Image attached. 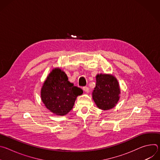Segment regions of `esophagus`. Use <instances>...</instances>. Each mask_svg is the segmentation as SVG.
<instances>
[{"label": "esophagus", "mask_w": 160, "mask_h": 160, "mask_svg": "<svg viewBox=\"0 0 160 160\" xmlns=\"http://www.w3.org/2000/svg\"><path fill=\"white\" fill-rule=\"evenodd\" d=\"M90 88H89V87H87V86H85V87H83V90L85 91V92H89V90Z\"/></svg>", "instance_id": "obj_1"}]
</instances>
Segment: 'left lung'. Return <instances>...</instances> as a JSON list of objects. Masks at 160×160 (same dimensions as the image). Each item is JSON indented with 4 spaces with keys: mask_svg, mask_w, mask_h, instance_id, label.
I'll list each match as a JSON object with an SVG mask.
<instances>
[{
    "mask_svg": "<svg viewBox=\"0 0 160 160\" xmlns=\"http://www.w3.org/2000/svg\"><path fill=\"white\" fill-rule=\"evenodd\" d=\"M120 93L119 84L115 77L106 74L97 75L92 98L99 109L108 110L115 107L119 100Z\"/></svg>",
    "mask_w": 160,
    "mask_h": 160,
    "instance_id": "8db88e82",
    "label": "left lung"
}]
</instances>
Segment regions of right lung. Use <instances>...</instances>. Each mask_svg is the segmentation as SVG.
Masks as SVG:
<instances>
[{"label": "right lung", "mask_w": 160, "mask_h": 160, "mask_svg": "<svg viewBox=\"0 0 160 160\" xmlns=\"http://www.w3.org/2000/svg\"><path fill=\"white\" fill-rule=\"evenodd\" d=\"M82 93L80 88L68 81L64 72L56 68L42 86L41 98L49 110L57 115L62 116L72 110L77 97Z\"/></svg>", "instance_id": "right-lung-1"}]
</instances>
